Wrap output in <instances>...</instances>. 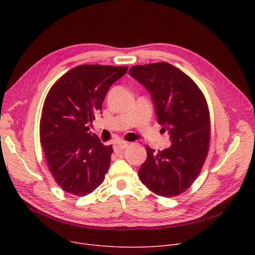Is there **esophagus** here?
Returning a JSON list of instances; mask_svg holds the SVG:
<instances>
[{
    "instance_id": "obj_1",
    "label": "esophagus",
    "mask_w": 255,
    "mask_h": 255,
    "mask_svg": "<svg viewBox=\"0 0 255 255\" xmlns=\"http://www.w3.org/2000/svg\"><path fill=\"white\" fill-rule=\"evenodd\" d=\"M127 146H128V143H126V142L116 143V144L114 145V150H115V152L119 153V152H122V151H124V150L127 148Z\"/></svg>"
}]
</instances>
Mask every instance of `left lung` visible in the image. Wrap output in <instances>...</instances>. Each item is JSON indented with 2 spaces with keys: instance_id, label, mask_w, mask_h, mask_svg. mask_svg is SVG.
<instances>
[{
  "instance_id": "1",
  "label": "left lung",
  "mask_w": 255,
  "mask_h": 255,
  "mask_svg": "<svg viewBox=\"0 0 255 255\" xmlns=\"http://www.w3.org/2000/svg\"><path fill=\"white\" fill-rule=\"evenodd\" d=\"M129 74L151 93L158 124L171 139L163 151L155 152L146 145L148 157L138 177L159 196L180 195L193 184L208 156L211 122L207 100L188 75L166 62L135 65Z\"/></svg>"
}]
</instances>
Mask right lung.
I'll return each instance as SVG.
<instances>
[{"label": "right lung", "mask_w": 255, "mask_h": 255, "mask_svg": "<svg viewBox=\"0 0 255 255\" xmlns=\"http://www.w3.org/2000/svg\"><path fill=\"white\" fill-rule=\"evenodd\" d=\"M127 70V66L79 65L48 91L40 142L51 176L64 191L85 196L103 182L114 150L92 134L90 124L107 91Z\"/></svg>", "instance_id": "add662e5"}]
</instances>
